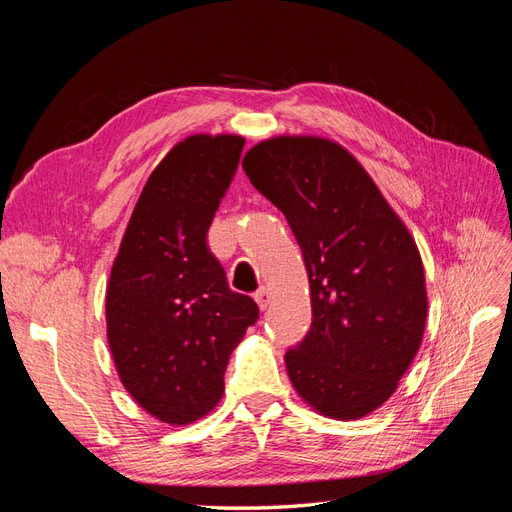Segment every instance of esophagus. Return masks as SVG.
<instances>
[{
	"instance_id": "34e87169",
	"label": "esophagus",
	"mask_w": 512,
	"mask_h": 512,
	"mask_svg": "<svg viewBox=\"0 0 512 512\" xmlns=\"http://www.w3.org/2000/svg\"><path fill=\"white\" fill-rule=\"evenodd\" d=\"M254 299H256V303H258V307L262 309V312H265V309H267L269 303H271V290H269V288H260V290L254 294Z\"/></svg>"
}]
</instances>
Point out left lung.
I'll return each mask as SVG.
<instances>
[{"instance_id":"1","label":"left lung","mask_w":512,"mask_h":512,"mask_svg":"<svg viewBox=\"0 0 512 512\" xmlns=\"http://www.w3.org/2000/svg\"><path fill=\"white\" fill-rule=\"evenodd\" d=\"M241 166L286 215L305 260L312 327L284 356L294 391L322 416H367L395 393L423 342L427 290L412 235L329 138H267Z\"/></svg>"}]
</instances>
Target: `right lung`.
I'll list each match as a JSON object with an SVG mask.
<instances>
[{
  "label": "right lung",
  "instance_id": "obj_1",
  "mask_svg": "<svg viewBox=\"0 0 512 512\" xmlns=\"http://www.w3.org/2000/svg\"><path fill=\"white\" fill-rule=\"evenodd\" d=\"M243 145L237 134H194L170 149L138 196L108 280L106 335L121 384L168 425L220 404L230 352L258 320L207 247Z\"/></svg>",
  "mask_w": 512,
  "mask_h": 512
}]
</instances>
